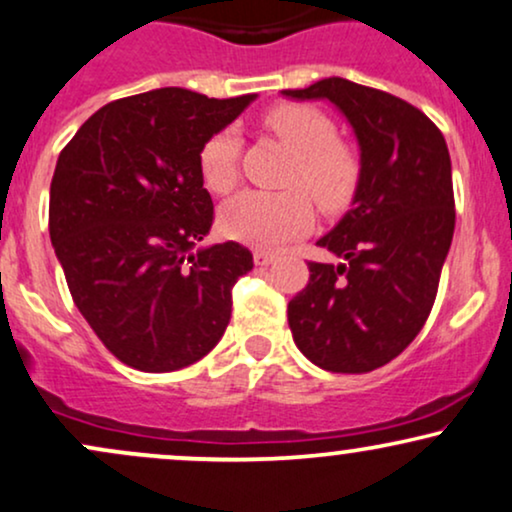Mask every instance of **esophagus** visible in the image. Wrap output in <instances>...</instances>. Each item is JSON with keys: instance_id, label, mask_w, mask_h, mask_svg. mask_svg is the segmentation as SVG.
<instances>
[{"instance_id": "obj_1", "label": "esophagus", "mask_w": 512, "mask_h": 512, "mask_svg": "<svg viewBox=\"0 0 512 512\" xmlns=\"http://www.w3.org/2000/svg\"><path fill=\"white\" fill-rule=\"evenodd\" d=\"M255 264L257 267H269V264H274L276 262V252H269V250H255Z\"/></svg>"}]
</instances>
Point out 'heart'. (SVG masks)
I'll list each match as a JSON object with an SVG mask.
<instances>
[{
  "mask_svg": "<svg viewBox=\"0 0 512 512\" xmlns=\"http://www.w3.org/2000/svg\"><path fill=\"white\" fill-rule=\"evenodd\" d=\"M264 126L298 155L288 181L291 186L310 189L326 212L348 205L360 178V162L350 147L338 143L336 126L329 116L307 104H279L264 114ZM238 162L240 135L233 126L209 135L197 152L202 183L219 195L236 186ZM306 191L243 190L221 207V229L226 236L257 248L283 245L310 229L315 221V202Z\"/></svg>",
  "mask_w": 512,
  "mask_h": 512,
  "instance_id": "obj_1",
  "label": "heart"
}]
</instances>
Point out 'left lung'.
Instances as JSON below:
<instances>
[{
	"instance_id": "obj_1",
	"label": "left lung",
	"mask_w": 512,
	"mask_h": 512,
	"mask_svg": "<svg viewBox=\"0 0 512 512\" xmlns=\"http://www.w3.org/2000/svg\"><path fill=\"white\" fill-rule=\"evenodd\" d=\"M291 100H329L360 145L353 207L307 262L310 281L288 303L295 346L326 372L384 367L422 331L455 229L451 155L439 128L396 95L324 78Z\"/></svg>"
}]
</instances>
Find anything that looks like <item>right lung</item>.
Instances as JSON below:
<instances>
[{
    "mask_svg": "<svg viewBox=\"0 0 512 512\" xmlns=\"http://www.w3.org/2000/svg\"><path fill=\"white\" fill-rule=\"evenodd\" d=\"M257 95L214 100L150 90L97 109L61 150L49 186V238L71 298L109 353L140 372L205 357L231 319L248 248L195 245L214 205L197 152Z\"/></svg>",
    "mask_w": 512,
    "mask_h": 512,
    "instance_id": "obj_1",
    "label": "right lung"
}]
</instances>
